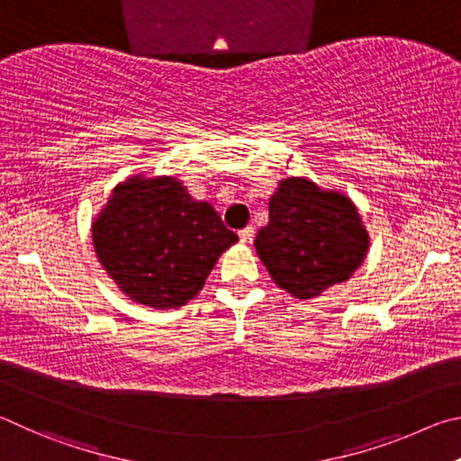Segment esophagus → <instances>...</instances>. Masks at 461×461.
Wrapping results in <instances>:
<instances>
[{
  "label": "esophagus",
  "instance_id": "1",
  "mask_svg": "<svg viewBox=\"0 0 461 461\" xmlns=\"http://www.w3.org/2000/svg\"><path fill=\"white\" fill-rule=\"evenodd\" d=\"M253 235H255L253 226H245V229L239 230V237H240V240H243V243H251Z\"/></svg>",
  "mask_w": 461,
  "mask_h": 461
}]
</instances>
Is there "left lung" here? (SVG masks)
I'll list each match as a JSON object with an SVG mask.
<instances>
[{"label": "left lung", "mask_w": 461, "mask_h": 461, "mask_svg": "<svg viewBox=\"0 0 461 461\" xmlns=\"http://www.w3.org/2000/svg\"><path fill=\"white\" fill-rule=\"evenodd\" d=\"M368 245L357 204L303 176L279 182L269 198V222L255 239L271 279L297 300H312L348 281Z\"/></svg>", "instance_id": "8db88e82"}]
</instances>
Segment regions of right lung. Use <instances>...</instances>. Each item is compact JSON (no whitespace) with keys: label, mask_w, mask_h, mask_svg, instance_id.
<instances>
[{"label":"right lung","mask_w":461,"mask_h":461,"mask_svg":"<svg viewBox=\"0 0 461 461\" xmlns=\"http://www.w3.org/2000/svg\"><path fill=\"white\" fill-rule=\"evenodd\" d=\"M96 259L129 300L153 310L188 303L239 237L212 204L174 176L117 184L91 224Z\"/></svg>","instance_id":"1"}]
</instances>
